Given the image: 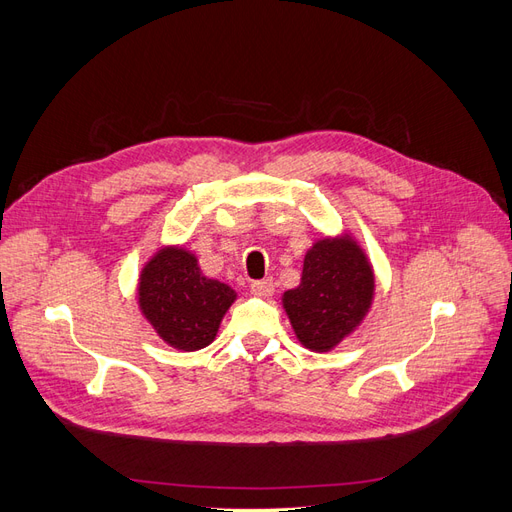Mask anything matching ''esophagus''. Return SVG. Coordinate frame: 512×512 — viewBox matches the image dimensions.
<instances>
[{
  "label": "esophagus",
  "mask_w": 512,
  "mask_h": 512,
  "mask_svg": "<svg viewBox=\"0 0 512 512\" xmlns=\"http://www.w3.org/2000/svg\"><path fill=\"white\" fill-rule=\"evenodd\" d=\"M250 290H252V294H256V297L269 299L275 292V284H273V280H260V282H252Z\"/></svg>",
  "instance_id": "1"
}]
</instances>
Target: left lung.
<instances>
[{
    "instance_id": "obj_1",
    "label": "left lung",
    "mask_w": 512,
    "mask_h": 512,
    "mask_svg": "<svg viewBox=\"0 0 512 512\" xmlns=\"http://www.w3.org/2000/svg\"><path fill=\"white\" fill-rule=\"evenodd\" d=\"M374 294V267L352 232L344 230L309 247L301 284L282 294V305L303 348L331 352L361 327Z\"/></svg>"
}]
</instances>
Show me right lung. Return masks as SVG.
Returning a JSON list of instances; mask_svg holds the SVG:
<instances>
[{
    "mask_svg": "<svg viewBox=\"0 0 512 512\" xmlns=\"http://www.w3.org/2000/svg\"><path fill=\"white\" fill-rule=\"evenodd\" d=\"M136 299L164 344L196 352L218 335L237 292L200 271L196 254L183 245H162L138 275Z\"/></svg>",
    "mask_w": 512,
    "mask_h": 512,
    "instance_id": "add662e5",
    "label": "right lung"
}]
</instances>
